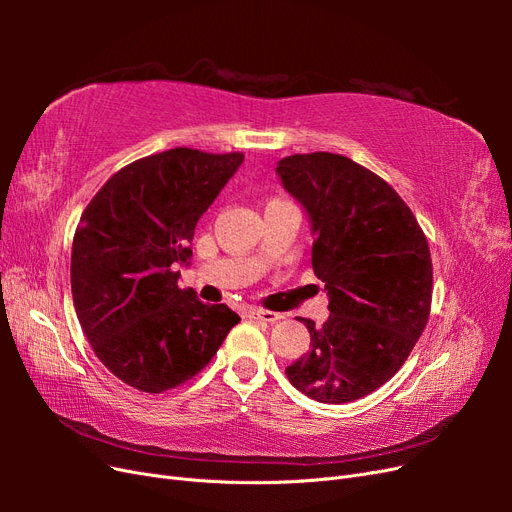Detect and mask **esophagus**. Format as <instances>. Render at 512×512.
<instances>
[{"mask_svg": "<svg viewBox=\"0 0 512 512\" xmlns=\"http://www.w3.org/2000/svg\"><path fill=\"white\" fill-rule=\"evenodd\" d=\"M250 318H254V320H262V322H277V320H282V314H275V312H267V309H250Z\"/></svg>", "mask_w": 512, "mask_h": 512, "instance_id": "obj_1", "label": "esophagus"}]
</instances>
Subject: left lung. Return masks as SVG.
<instances>
[{"label": "left lung", "mask_w": 512, "mask_h": 512, "mask_svg": "<svg viewBox=\"0 0 512 512\" xmlns=\"http://www.w3.org/2000/svg\"><path fill=\"white\" fill-rule=\"evenodd\" d=\"M284 190L312 226V267L329 297L322 327L301 318L309 350L286 367L294 389L348 404L389 382L421 337L431 305V256L404 200L337 153L277 162Z\"/></svg>", "instance_id": "8db88e82"}]
</instances>
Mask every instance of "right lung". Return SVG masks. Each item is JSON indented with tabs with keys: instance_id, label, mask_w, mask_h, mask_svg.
Masks as SVG:
<instances>
[{
	"instance_id": "obj_1",
	"label": "right lung",
	"mask_w": 512,
	"mask_h": 512,
	"mask_svg": "<svg viewBox=\"0 0 512 512\" xmlns=\"http://www.w3.org/2000/svg\"><path fill=\"white\" fill-rule=\"evenodd\" d=\"M243 153L177 147L108 179L74 232L70 284L87 342L134 389L162 393L190 380L241 320L224 303L181 290L194 228Z\"/></svg>"
}]
</instances>
